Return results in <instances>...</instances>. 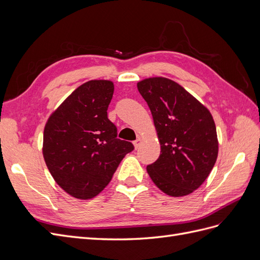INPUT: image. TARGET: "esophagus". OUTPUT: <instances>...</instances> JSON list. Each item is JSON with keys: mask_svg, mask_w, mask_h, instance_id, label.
Wrapping results in <instances>:
<instances>
[{"mask_svg": "<svg viewBox=\"0 0 260 260\" xmlns=\"http://www.w3.org/2000/svg\"><path fill=\"white\" fill-rule=\"evenodd\" d=\"M141 142H142V141H141V139H137L135 142H133V145H135L136 148H138L141 145Z\"/></svg>", "mask_w": 260, "mask_h": 260, "instance_id": "obj_1", "label": "esophagus"}]
</instances>
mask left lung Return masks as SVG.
Returning a JSON list of instances; mask_svg holds the SVG:
<instances>
[{
    "label": "left lung",
    "mask_w": 260,
    "mask_h": 260,
    "mask_svg": "<svg viewBox=\"0 0 260 260\" xmlns=\"http://www.w3.org/2000/svg\"><path fill=\"white\" fill-rule=\"evenodd\" d=\"M160 143V155L146 167L156 186L169 196L199 188L214 168L218 139L214 118L177 82L164 77L138 82Z\"/></svg>",
    "instance_id": "1"
}]
</instances>
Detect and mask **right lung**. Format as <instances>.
Masks as SVG:
<instances>
[{"mask_svg": "<svg viewBox=\"0 0 260 260\" xmlns=\"http://www.w3.org/2000/svg\"><path fill=\"white\" fill-rule=\"evenodd\" d=\"M114 94L109 80L81 84L49 118L43 133V157L62 190L79 200L100 194L111 182L133 144L117 139L107 108Z\"/></svg>", "mask_w": 260, "mask_h": 260, "instance_id": "right-lung-1", "label": "right lung"}]
</instances>
